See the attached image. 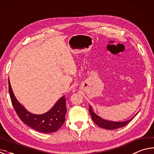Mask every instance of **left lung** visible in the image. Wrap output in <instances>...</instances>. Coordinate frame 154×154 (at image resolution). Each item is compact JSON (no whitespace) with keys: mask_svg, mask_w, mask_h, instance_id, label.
I'll return each mask as SVG.
<instances>
[{"mask_svg":"<svg viewBox=\"0 0 154 154\" xmlns=\"http://www.w3.org/2000/svg\"><path fill=\"white\" fill-rule=\"evenodd\" d=\"M89 112L91 115V117H92V118L93 119V121L94 122V123L96 124H97L98 126L103 128L107 129V130L117 129V128H119L126 126V125L128 124L130 122H131L132 120V119H133L134 117L137 116V113H139V112H138L133 118L129 119V120L126 121V122H118L107 121V120H105V119H103V118H101L100 117L97 116L95 113H94L92 111V109L90 105L89 106Z\"/></svg>","mask_w":154,"mask_h":154,"instance_id":"obj_1","label":"left lung"}]
</instances>
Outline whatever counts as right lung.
I'll return each mask as SVG.
<instances>
[{
	"instance_id": "add662e5",
	"label": "right lung",
	"mask_w": 154,
	"mask_h": 154,
	"mask_svg": "<svg viewBox=\"0 0 154 154\" xmlns=\"http://www.w3.org/2000/svg\"><path fill=\"white\" fill-rule=\"evenodd\" d=\"M9 92L12 105L17 116L28 126L43 133L56 132L60 128L65 121L66 113V98L63 96L57 101L50 110L45 113L36 115L30 113L15 98L9 80Z\"/></svg>"
}]
</instances>
